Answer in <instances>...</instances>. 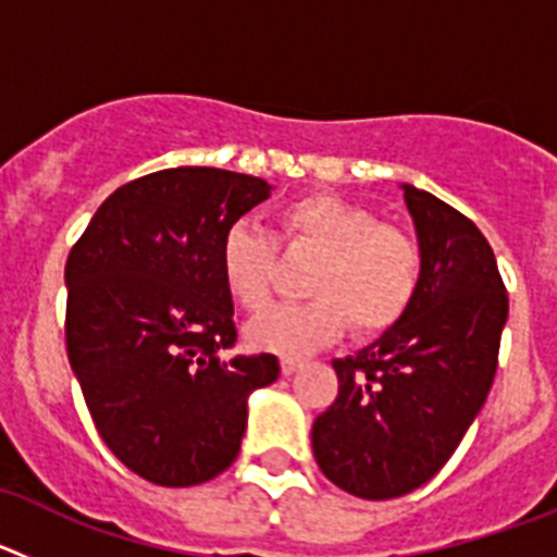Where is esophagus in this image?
Instances as JSON below:
<instances>
[{
	"instance_id": "esophagus-1",
	"label": "esophagus",
	"mask_w": 557,
	"mask_h": 557,
	"mask_svg": "<svg viewBox=\"0 0 557 557\" xmlns=\"http://www.w3.org/2000/svg\"><path fill=\"white\" fill-rule=\"evenodd\" d=\"M304 368L301 359H295V357H282V373L284 376H293V373H298Z\"/></svg>"
}]
</instances>
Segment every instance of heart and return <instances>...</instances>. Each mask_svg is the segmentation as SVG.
<instances>
[{"label":"heart","instance_id":"b5f03b06","mask_svg":"<svg viewBox=\"0 0 557 557\" xmlns=\"http://www.w3.org/2000/svg\"><path fill=\"white\" fill-rule=\"evenodd\" d=\"M278 234L293 248L318 250L307 282L312 301L282 304L250 321L245 337L256 351L301 357L339 337L346 321L359 334L385 332L421 287L424 259L416 239L337 195L284 206ZM273 259L275 245L262 228L236 223L225 231L218 264L234 304L248 312L268 304Z\"/></svg>","mask_w":557,"mask_h":557}]
</instances>
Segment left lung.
I'll return each instance as SVG.
<instances>
[{
  "mask_svg": "<svg viewBox=\"0 0 557 557\" xmlns=\"http://www.w3.org/2000/svg\"><path fill=\"white\" fill-rule=\"evenodd\" d=\"M424 259L421 287L391 329L334 359L339 391L314 418L323 474L359 499H393L455 455L494 385L508 293L494 250L460 211L401 184Z\"/></svg>",
  "mask_w": 557,
  "mask_h": 557,
  "instance_id": "left-lung-1",
  "label": "left lung"
}]
</instances>
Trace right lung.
<instances>
[{
  "mask_svg": "<svg viewBox=\"0 0 557 557\" xmlns=\"http://www.w3.org/2000/svg\"><path fill=\"white\" fill-rule=\"evenodd\" d=\"M243 172L175 166L120 186L66 259V354L108 449L133 474L189 488L239 455L273 354L225 359L234 301L223 234L270 198Z\"/></svg>",
  "mask_w": 557,
  "mask_h": 557,
  "instance_id": "add662e5",
  "label": "right lung"
}]
</instances>
